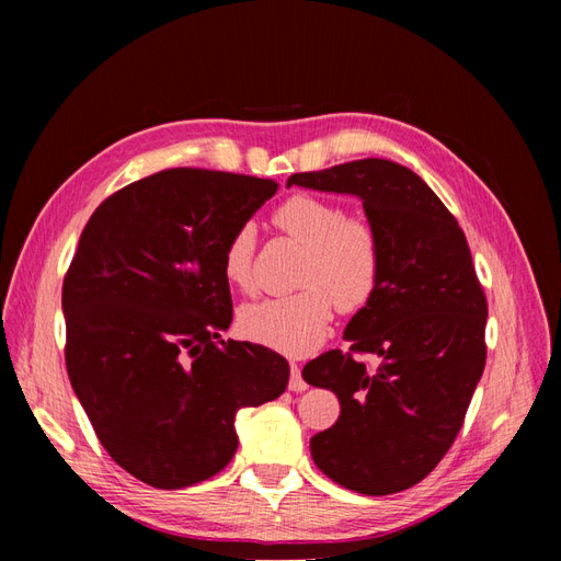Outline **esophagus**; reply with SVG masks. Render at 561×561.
Wrapping results in <instances>:
<instances>
[{
	"mask_svg": "<svg viewBox=\"0 0 561 561\" xmlns=\"http://www.w3.org/2000/svg\"><path fill=\"white\" fill-rule=\"evenodd\" d=\"M307 381L301 379V371H299V365L297 363H290V390H295V393H301V390H307Z\"/></svg>",
	"mask_w": 561,
	"mask_h": 561,
	"instance_id": "esophagus-1",
	"label": "esophagus"
}]
</instances>
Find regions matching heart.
<instances>
[{
  "instance_id": "obj_1",
  "label": "heart",
  "mask_w": 561,
  "mask_h": 561,
  "mask_svg": "<svg viewBox=\"0 0 561 561\" xmlns=\"http://www.w3.org/2000/svg\"><path fill=\"white\" fill-rule=\"evenodd\" d=\"M274 225L293 241L307 245L299 285L304 290L287 297H266L245 304L239 330L254 344L287 355H307L328 336L334 304L339 311H358L375 295L381 276L377 233L358 217L330 201L297 194L280 203ZM257 229L245 222L225 245L222 271L231 285H252Z\"/></svg>"
}]
</instances>
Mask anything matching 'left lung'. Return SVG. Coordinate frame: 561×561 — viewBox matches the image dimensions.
Returning a JSON list of instances; mask_svg holds the SVG:
<instances>
[{
    "mask_svg": "<svg viewBox=\"0 0 561 561\" xmlns=\"http://www.w3.org/2000/svg\"><path fill=\"white\" fill-rule=\"evenodd\" d=\"M293 184L358 196L381 250L377 290L344 330L351 351L301 371L342 404L334 426L311 437V456L351 491L396 494L443 461L484 371L486 299L470 248L445 203L396 161L295 173ZM355 352L377 354L380 367L367 370Z\"/></svg>",
    "mask_w": 561,
    "mask_h": 561,
    "instance_id": "1",
    "label": "left lung"
}]
</instances>
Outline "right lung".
I'll return each instance as SVG.
<instances>
[{
    "label": "right lung",
    "instance_id": "right-lung-1",
    "mask_svg": "<svg viewBox=\"0 0 561 561\" xmlns=\"http://www.w3.org/2000/svg\"><path fill=\"white\" fill-rule=\"evenodd\" d=\"M274 180L171 168L112 194L83 227L62 283L65 365L100 443L133 478L182 489L239 447L236 412L276 400L290 365L225 342L229 236Z\"/></svg>",
    "mask_w": 561,
    "mask_h": 561
}]
</instances>
